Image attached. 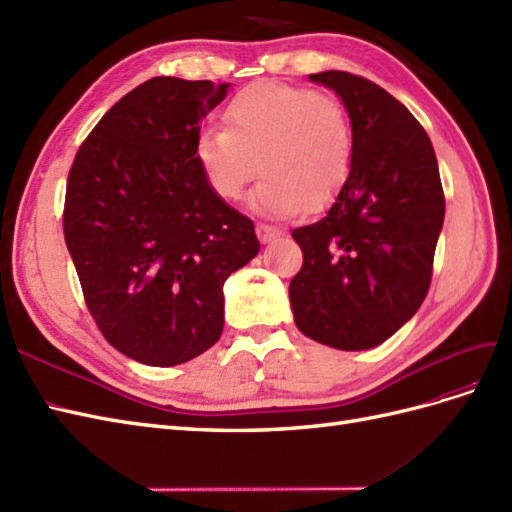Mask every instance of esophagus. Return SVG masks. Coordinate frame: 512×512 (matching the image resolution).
Returning a JSON list of instances; mask_svg holds the SVG:
<instances>
[{
  "mask_svg": "<svg viewBox=\"0 0 512 512\" xmlns=\"http://www.w3.org/2000/svg\"><path fill=\"white\" fill-rule=\"evenodd\" d=\"M255 231H257V238L264 242V244H268V242H274L279 238V231L274 229V227H270V225H264V222H257V227H255Z\"/></svg>",
  "mask_w": 512,
  "mask_h": 512,
  "instance_id": "esophagus-1",
  "label": "esophagus"
}]
</instances>
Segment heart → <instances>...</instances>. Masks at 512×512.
Returning a JSON list of instances; mask_svg holds the SVG:
<instances>
[{
    "label": "heart",
    "instance_id": "b5f03b06",
    "mask_svg": "<svg viewBox=\"0 0 512 512\" xmlns=\"http://www.w3.org/2000/svg\"><path fill=\"white\" fill-rule=\"evenodd\" d=\"M352 157L342 103L281 82L244 88L229 103L225 127H207L196 138V160L220 199H242L261 166L253 205L279 218L300 214L307 203H329L346 183Z\"/></svg>",
    "mask_w": 512,
    "mask_h": 512
}]
</instances>
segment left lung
Masks as SVG:
<instances>
[{
    "label": "left lung",
    "instance_id": "1",
    "mask_svg": "<svg viewBox=\"0 0 512 512\" xmlns=\"http://www.w3.org/2000/svg\"><path fill=\"white\" fill-rule=\"evenodd\" d=\"M350 116L355 157L318 222L298 227L303 268L290 283L298 331L337 350L383 344L424 303L443 227L437 155L385 88L346 71L309 75Z\"/></svg>",
    "mask_w": 512,
    "mask_h": 512
}]
</instances>
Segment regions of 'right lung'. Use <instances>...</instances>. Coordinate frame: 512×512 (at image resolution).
Returning a JSON list of instances; mask_svg holds the SVG:
<instances>
[{"label": "right lung", "instance_id": "right-lung-1", "mask_svg": "<svg viewBox=\"0 0 512 512\" xmlns=\"http://www.w3.org/2000/svg\"><path fill=\"white\" fill-rule=\"evenodd\" d=\"M227 90L153 77L103 114L69 173L64 240L86 307L116 350L153 368L218 342L222 285L259 253L253 220L196 160L201 121Z\"/></svg>", "mask_w": 512, "mask_h": 512}]
</instances>
